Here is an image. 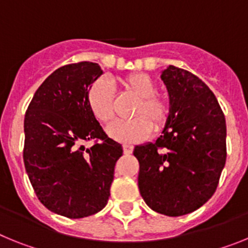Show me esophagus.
Listing matches in <instances>:
<instances>
[{
  "instance_id": "34e87169",
  "label": "esophagus",
  "mask_w": 248,
  "mask_h": 248,
  "mask_svg": "<svg viewBox=\"0 0 248 248\" xmlns=\"http://www.w3.org/2000/svg\"><path fill=\"white\" fill-rule=\"evenodd\" d=\"M133 145H129V144H124V145H123V151H124V154L125 155H129V154H131V153H133Z\"/></svg>"
}]
</instances>
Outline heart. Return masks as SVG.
I'll list each match as a JSON object with an SVG mask.
<instances>
[{"label": "heart", "instance_id": "b5f03b06", "mask_svg": "<svg viewBox=\"0 0 248 248\" xmlns=\"http://www.w3.org/2000/svg\"><path fill=\"white\" fill-rule=\"evenodd\" d=\"M118 83L123 89L138 98L133 110V119L114 122L107 128V134L119 143H137L150 135L151 130L160 131L169 118V105L163 98L155 95L156 87L148 74L133 73L122 77ZM114 89L109 82L98 79L88 92V107L94 118L108 123L114 114Z\"/></svg>", "mask_w": 248, "mask_h": 248}]
</instances>
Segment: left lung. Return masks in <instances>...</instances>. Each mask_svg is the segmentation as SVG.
Here are the masks:
<instances>
[{
    "label": "left lung",
    "mask_w": 248,
    "mask_h": 248,
    "mask_svg": "<svg viewBox=\"0 0 248 248\" xmlns=\"http://www.w3.org/2000/svg\"><path fill=\"white\" fill-rule=\"evenodd\" d=\"M169 118L155 143L134 148L138 186L151 210L183 216L214 195L226 163V122L215 94L181 68L161 72Z\"/></svg>",
    "instance_id": "8db88e82"
}]
</instances>
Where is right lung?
Segmentation results:
<instances>
[{"label": "right lung", "mask_w": 248, "mask_h": 248, "mask_svg": "<svg viewBox=\"0 0 248 248\" xmlns=\"http://www.w3.org/2000/svg\"><path fill=\"white\" fill-rule=\"evenodd\" d=\"M103 74L98 63L61 67L39 85L25 115L23 161L37 198L54 214L82 218L104 209L110 196L119 143L107 137L88 107ZM100 140L91 148L81 143Z\"/></svg>", "instance_id": "right-lung-1"}]
</instances>
